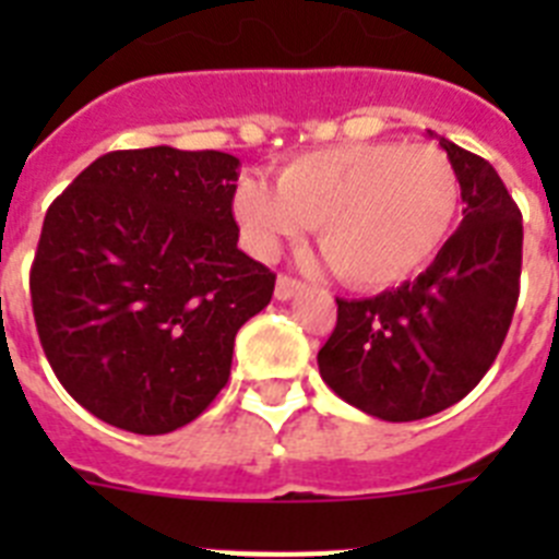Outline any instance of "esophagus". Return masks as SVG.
<instances>
[{"mask_svg":"<svg viewBox=\"0 0 559 559\" xmlns=\"http://www.w3.org/2000/svg\"><path fill=\"white\" fill-rule=\"evenodd\" d=\"M299 290H302V283H299V280H294V276H285V274L276 276L274 296L280 299V302H288V299H294Z\"/></svg>","mask_w":559,"mask_h":559,"instance_id":"34e87169","label":"esophagus"}]
</instances>
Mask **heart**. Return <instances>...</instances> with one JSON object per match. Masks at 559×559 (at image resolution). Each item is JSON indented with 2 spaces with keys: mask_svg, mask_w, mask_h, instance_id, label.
<instances>
[{
  "mask_svg": "<svg viewBox=\"0 0 559 559\" xmlns=\"http://www.w3.org/2000/svg\"><path fill=\"white\" fill-rule=\"evenodd\" d=\"M235 218L257 257L319 226L335 274L360 290L406 283L445 246L459 212V176L433 145L349 142L296 156L276 176L243 179Z\"/></svg>",
  "mask_w": 559,
  "mask_h": 559,
  "instance_id": "obj_1",
  "label": "heart"
}]
</instances>
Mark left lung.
<instances>
[{"label": "left lung", "mask_w": 559, "mask_h": 559, "mask_svg": "<svg viewBox=\"0 0 559 559\" xmlns=\"http://www.w3.org/2000/svg\"><path fill=\"white\" fill-rule=\"evenodd\" d=\"M439 147L456 167L462 224L417 280L372 299H335L338 322L319 349L324 383L389 423L431 417L471 392L518 305L521 210L490 162L445 136Z\"/></svg>", "instance_id": "obj_1"}]
</instances>
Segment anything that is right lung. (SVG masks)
<instances>
[{"mask_svg": "<svg viewBox=\"0 0 559 559\" xmlns=\"http://www.w3.org/2000/svg\"><path fill=\"white\" fill-rule=\"evenodd\" d=\"M240 159L170 145L95 159L52 201L29 269L49 367L131 433L187 426L226 386L276 276L237 249Z\"/></svg>", "mask_w": 559, "mask_h": 559, "instance_id": "1", "label": "right lung"}]
</instances>
